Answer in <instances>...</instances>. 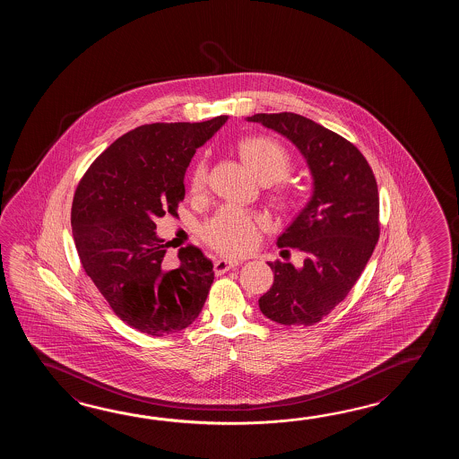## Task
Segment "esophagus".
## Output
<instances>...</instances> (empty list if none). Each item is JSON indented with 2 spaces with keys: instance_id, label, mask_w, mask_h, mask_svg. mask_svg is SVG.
Returning <instances> with one entry per match:
<instances>
[{
  "instance_id": "1",
  "label": "esophagus",
  "mask_w": 459,
  "mask_h": 459,
  "mask_svg": "<svg viewBox=\"0 0 459 459\" xmlns=\"http://www.w3.org/2000/svg\"><path fill=\"white\" fill-rule=\"evenodd\" d=\"M239 261H228V259H220V261H216L215 263V273L218 275H221V273H228L230 269H233L236 265H239Z\"/></svg>"
}]
</instances>
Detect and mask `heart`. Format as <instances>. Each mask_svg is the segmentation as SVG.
I'll use <instances>...</instances> for the list:
<instances>
[{
    "mask_svg": "<svg viewBox=\"0 0 459 459\" xmlns=\"http://www.w3.org/2000/svg\"><path fill=\"white\" fill-rule=\"evenodd\" d=\"M238 151L244 162L253 169L264 184L281 182L290 174L292 160L287 151L273 139L263 136L246 137L239 141ZM208 182L205 160H198L192 170L190 188L194 194H202ZM277 195L285 198V190L279 188ZM264 225L261 216L254 215L238 205L221 206L204 228L206 243L218 253L239 255L251 251Z\"/></svg>",
    "mask_w": 459,
    "mask_h": 459,
    "instance_id": "b5f03b06",
    "label": "heart"
}]
</instances>
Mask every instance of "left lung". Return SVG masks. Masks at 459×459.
<instances>
[{
  "label": "left lung",
  "mask_w": 459,
  "mask_h": 459,
  "mask_svg": "<svg viewBox=\"0 0 459 459\" xmlns=\"http://www.w3.org/2000/svg\"><path fill=\"white\" fill-rule=\"evenodd\" d=\"M287 137L300 151L313 178L302 212L277 238L279 247L305 254L302 267L275 261L273 287L261 312L285 326H310L344 300L379 239V194L358 147L308 117L257 113L246 117Z\"/></svg>",
  "instance_id": "1"
}]
</instances>
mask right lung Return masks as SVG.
<instances>
[{
    "mask_svg": "<svg viewBox=\"0 0 459 459\" xmlns=\"http://www.w3.org/2000/svg\"><path fill=\"white\" fill-rule=\"evenodd\" d=\"M154 123L117 137L80 180L72 233L80 263L123 322L164 336L195 322L215 279L213 264L188 246L176 269L156 220L177 215L186 170L196 149L226 123Z\"/></svg>",
    "mask_w": 459,
    "mask_h": 459,
    "instance_id": "1",
    "label": "right lung"
}]
</instances>
